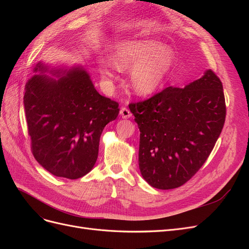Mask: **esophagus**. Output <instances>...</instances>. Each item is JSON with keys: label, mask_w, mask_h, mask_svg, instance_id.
I'll list each match as a JSON object with an SVG mask.
<instances>
[{"label": "esophagus", "mask_w": 249, "mask_h": 249, "mask_svg": "<svg viewBox=\"0 0 249 249\" xmlns=\"http://www.w3.org/2000/svg\"><path fill=\"white\" fill-rule=\"evenodd\" d=\"M119 113H120V116H122L123 118H130L132 116L131 111L127 109V108H125V107H123L122 109H120Z\"/></svg>", "instance_id": "34e87169"}]
</instances>
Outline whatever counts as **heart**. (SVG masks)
<instances>
[{"mask_svg": "<svg viewBox=\"0 0 249 249\" xmlns=\"http://www.w3.org/2000/svg\"><path fill=\"white\" fill-rule=\"evenodd\" d=\"M111 60L119 71H131V84L139 95L155 93L175 63V53L154 39L127 40L113 49ZM100 72L106 82L116 78L114 67L101 59Z\"/></svg>", "mask_w": 249, "mask_h": 249, "instance_id": "1", "label": "heart"}]
</instances>
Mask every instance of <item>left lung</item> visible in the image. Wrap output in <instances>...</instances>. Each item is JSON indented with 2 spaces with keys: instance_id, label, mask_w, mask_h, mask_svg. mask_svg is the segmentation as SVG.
<instances>
[{
  "instance_id": "obj_1",
  "label": "left lung",
  "mask_w": 249,
  "mask_h": 249,
  "mask_svg": "<svg viewBox=\"0 0 249 249\" xmlns=\"http://www.w3.org/2000/svg\"><path fill=\"white\" fill-rule=\"evenodd\" d=\"M129 107L140 131V172L162 190L184 185L199 170L227 114L222 83L211 70L184 88L167 87Z\"/></svg>"
}]
</instances>
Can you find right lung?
Listing matches in <instances>:
<instances>
[{
  "label": "right lung",
  "mask_w": 249,
  "mask_h": 249,
  "mask_svg": "<svg viewBox=\"0 0 249 249\" xmlns=\"http://www.w3.org/2000/svg\"><path fill=\"white\" fill-rule=\"evenodd\" d=\"M33 72L24 95L33 156L56 177H84L96 162L104 127L118 115V103L97 92L82 66L50 70L38 62Z\"/></svg>",
  "instance_id": "1"
}]
</instances>
